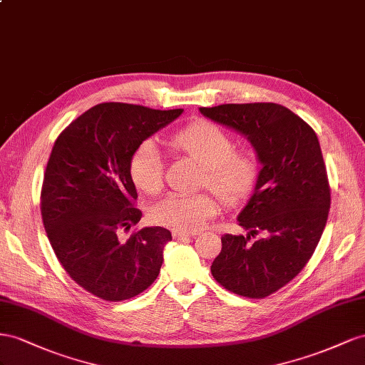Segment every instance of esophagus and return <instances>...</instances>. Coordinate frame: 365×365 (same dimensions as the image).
Here are the masks:
<instances>
[{
	"mask_svg": "<svg viewBox=\"0 0 365 365\" xmlns=\"http://www.w3.org/2000/svg\"><path fill=\"white\" fill-rule=\"evenodd\" d=\"M188 237H194V234L182 232V231H173V238H174V240H183V238H188Z\"/></svg>",
	"mask_w": 365,
	"mask_h": 365,
	"instance_id": "esophagus-1",
	"label": "esophagus"
}]
</instances>
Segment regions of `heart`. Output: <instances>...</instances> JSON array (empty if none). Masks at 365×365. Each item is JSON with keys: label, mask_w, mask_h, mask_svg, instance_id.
Wrapping results in <instances>:
<instances>
[{"label": "heart", "mask_w": 365, "mask_h": 365, "mask_svg": "<svg viewBox=\"0 0 365 365\" xmlns=\"http://www.w3.org/2000/svg\"><path fill=\"white\" fill-rule=\"evenodd\" d=\"M170 145L175 153L188 155L202 166V185L226 203L240 202L254 190L259 173L257 155L251 151H234V140L218 125H190L173 134ZM130 175L136 188L145 194H158L162 190V153L154 140L142 142L133 153ZM217 211L218 203L210 194H171L151 206L150 217L159 226L190 232L200 229Z\"/></svg>", "instance_id": "1"}]
</instances>
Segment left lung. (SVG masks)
Returning <instances> with one entry per match:
<instances>
[{
    "label": "left lung",
    "mask_w": 365,
    "mask_h": 365,
    "mask_svg": "<svg viewBox=\"0 0 365 365\" xmlns=\"http://www.w3.org/2000/svg\"><path fill=\"white\" fill-rule=\"evenodd\" d=\"M199 110L245 136L262 163L254 192L237 217L249 232L222 237L212 277L237 295L264 298L301 272L326 227L330 188L318 138L295 113L272 102ZM258 232L264 238L251 242Z\"/></svg>",
    "instance_id": "8db88e82"
}]
</instances>
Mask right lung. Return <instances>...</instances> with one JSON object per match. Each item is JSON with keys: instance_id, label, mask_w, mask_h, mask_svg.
Returning <instances> with one entry per match:
<instances>
[{"instance_id": "right-lung-1", "label": "right lung", "mask_w": 365, "mask_h": 365, "mask_svg": "<svg viewBox=\"0 0 365 365\" xmlns=\"http://www.w3.org/2000/svg\"><path fill=\"white\" fill-rule=\"evenodd\" d=\"M183 113L106 102L59 134L44 174L41 214L66 272L87 292L123 301L150 287L160 272L171 232L142 227L127 242L118 232L139 223L130 160L139 145Z\"/></svg>"}]
</instances>
